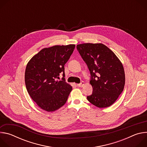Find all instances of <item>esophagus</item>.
I'll list each match as a JSON object with an SVG mask.
<instances>
[{"mask_svg":"<svg viewBox=\"0 0 147 147\" xmlns=\"http://www.w3.org/2000/svg\"><path fill=\"white\" fill-rule=\"evenodd\" d=\"M84 85V82L83 81H82L81 83L78 84H77V86H78V87H82Z\"/></svg>","mask_w":147,"mask_h":147,"instance_id":"esophagus-1","label":"esophagus"}]
</instances>
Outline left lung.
<instances>
[{"label": "left lung", "mask_w": 147, "mask_h": 147, "mask_svg": "<svg viewBox=\"0 0 147 147\" xmlns=\"http://www.w3.org/2000/svg\"><path fill=\"white\" fill-rule=\"evenodd\" d=\"M77 49L90 71L93 91L88 100L100 108L109 107L123 91L125 74L116 55L102 44H82Z\"/></svg>", "instance_id": "8db88e82"}]
</instances>
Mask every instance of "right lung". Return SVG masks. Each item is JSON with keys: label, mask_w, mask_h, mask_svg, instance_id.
Here are the masks:
<instances>
[{"label": "right lung", "mask_w": 147, "mask_h": 147, "mask_svg": "<svg viewBox=\"0 0 147 147\" xmlns=\"http://www.w3.org/2000/svg\"><path fill=\"white\" fill-rule=\"evenodd\" d=\"M75 45H56L42 49L29 61L25 71L27 90L42 109L55 111L66 102L72 87L65 82V65ZM61 73L62 80L57 81Z\"/></svg>", "instance_id": "right-lung-1"}]
</instances>
